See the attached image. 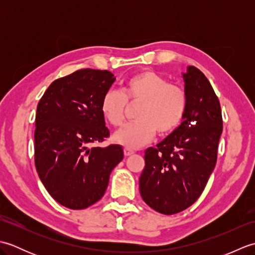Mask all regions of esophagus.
Instances as JSON below:
<instances>
[{"instance_id":"34e87169","label":"esophagus","mask_w":255,"mask_h":255,"mask_svg":"<svg viewBox=\"0 0 255 255\" xmlns=\"http://www.w3.org/2000/svg\"><path fill=\"white\" fill-rule=\"evenodd\" d=\"M132 153H133V151H132L131 149H128V148H125V149H124V154L126 155V156L131 155Z\"/></svg>"}]
</instances>
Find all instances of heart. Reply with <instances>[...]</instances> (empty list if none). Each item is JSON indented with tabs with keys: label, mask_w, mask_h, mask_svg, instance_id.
<instances>
[{
	"label": "heart",
	"mask_w": 255,
	"mask_h": 255,
	"mask_svg": "<svg viewBox=\"0 0 255 255\" xmlns=\"http://www.w3.org/2000/svg\"><path fill=\"white\" fill-rule=\"evenodd\" d=\"M141 102L134 118L114 133V141L128 149H138L148 143L158 131L160 136L172 133L185 117L187 94L176 84L150 70L140 71L129 78L123 93L108 91L103 96L101 112L114 127L121 126L127 103Z\"/></svg>",
	"instance_id": "1"
}]
</instances>
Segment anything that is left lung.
<instances>
[{"label":"left lung","mask_w":255,"mask_h":255,"mask_svg":"<svg viewBox=\"0 0 255 255\" xmlns=\"http://www.w3.org/2000/svg\"><path fill=\"white\" fill-rule=\"evenodd\" d=\"M183 78L185 117L155 148L144 151L139 178L144 203L164 215L183 211L202 195L217 162L223 132L220 103L208 79L196 67H188Z\"/></svg>","instance_id":"1"}]
</instances>
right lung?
I'll return each mask as SVG.
<instances>
[{"label": "right lung", "mask_w": 255, "mask_h": 255, "mask_svg": "<svg viewBox=\"0 0 255 255\" xmlns=\"http://www.w3.org/2000/svg\"><path fill=\"white\" fill-rule=\"evenodd\" d=\"M115 80L107 70L81 69L53 81L37 105L36 170L51 197L67 208L99 202L124 158L118 144L92 145L110 137L101 103Z\"/></svg>", "instance_id": "add662e5"}]
</instances>
